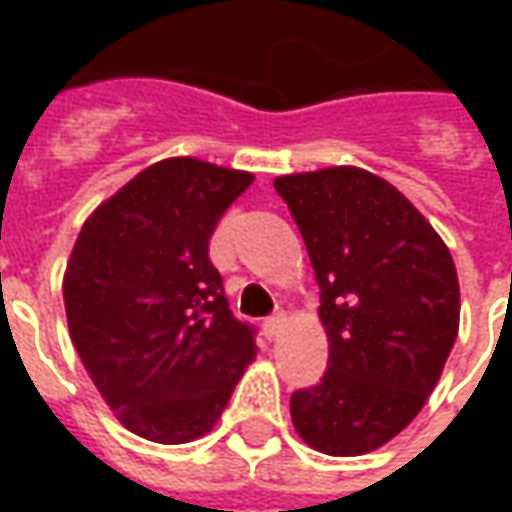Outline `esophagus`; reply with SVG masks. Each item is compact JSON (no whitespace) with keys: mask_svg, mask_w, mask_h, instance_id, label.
Instances as JSON below:
<instances>
[{"mask_svg":"<svg viewBox=\"0 0 512 512\" xmlns=\"http://www.w3.org/2000/svg\"><path fill=\"white\" fill-rule=\"evenodd\" d=\"M285 326H288V318H285V312H277V315H271V318H266V323H263V329H266L268 340H277Z\"/></svg>","mask_w":512,"mask_h":512,"instance_id":"34e87169","label":"esophagus"}]
</instances>
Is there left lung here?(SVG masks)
I'll use <instances>...</instances> for the list:
<instances>
[{
	"label": "left lung",
	"instance_id": "left-lung-1",
	"mask_svg": "<svg viewBox=\"0 0 512 512\" xmlns=\"http://www.w3.org/2000/svg\"><path fill=\"white\" fill-rule=\"evenodd\" d=\"M321 285V384L290 397L304 444L365 455L392 441L439 384L461 323L452 255L406 194L362 167L274 178Z\"/></svg>",
	"mask_w": 512,
	"mask_h": 512
}]
</instances>
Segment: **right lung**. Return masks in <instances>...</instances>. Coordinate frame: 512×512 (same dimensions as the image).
I'll use <instances>...</instances> for the list:
<instances>
[{
  "label": "right lung",
  "instance_id": "add662e5",
  "mask_svg": "<svg viewBox=\"0 0 512 512\" xmlns=\"http://www.w3.org/2000/svg\"><path fill=\"white\" fill-rule=\"evenodd\" d=\"M252 172L161 158L95 208L71 249L62 299L95 389L131 433L186 444L211 433L257 356L208 260L216 222Z\"/></svg>",
  "mask_w": 512,
  "mask_h": 512
}]
</instances>
